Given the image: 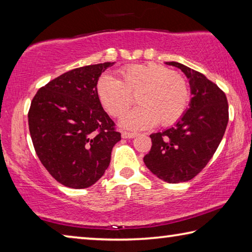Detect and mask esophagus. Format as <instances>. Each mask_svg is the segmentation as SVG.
Segmentation results:
<instances>
[{
  "label": "esophagus",
  "mask_w": 252,
  "mask_h": 252,
  "mask_svg": "<svg viewBox=\"0 0 252 252\" xmlns=\"http://www.w3.org/2000/svg\"><path fill=\"white\" fill-rule=\"evenodd\" d=\"M122 138L123 139H132L134 138V136H136V133H133V132H126V131H123L122 133Z\"/></svg>",
  "instance_id": "esophagus-1"
}]
</instances>
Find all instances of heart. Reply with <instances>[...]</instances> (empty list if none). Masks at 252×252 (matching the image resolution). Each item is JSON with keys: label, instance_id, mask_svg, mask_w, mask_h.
<instances>
[{"label": "heart", "instance_id": "b5f03b06", "mask_svg": "<svg viewBox=\"0 0 252 252\" xmlns=\"http://www.w3.org/2000/svg\"><path fill=\"white\" fill-rule=\"evenodd\" d=\"M138 108L121 119L125 129L143 130L156 126H170L185 114L189 103L186 79L167 66L157 63L132 64L120 71V80L104 74L96 82V95L103 109L120 118L136 94Z\"/></svg>", "mask_w": 252, "mask_h": 252}]
</instances>
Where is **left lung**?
I'll list each match as a JSON object with an SVG mask.
<instances>
[{
	"instance_id": "obj_1",
	"label": "left lung",
	"mask_w": 252,
	"mask_h": 252,
	"mask_svg": "<svg viewBox=\"0 0 252 252\" xmlns=\"http://www.w3.org/2000/svg\"><path fill=\"white\" fill-rule=\"evenodd\" d=\"M165 64L185 73L192 97L171 127L150 135L152 147L143 161L161 180L179 183L194 178L215 155L228 125L229 108L224 93L202 73L179 62Z\"/></svg>"
}]
</instances>
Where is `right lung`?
<instances>
[{
	"instance_id": "obj_1",
	"label": "right lung",
	"mask_w": 252,
	"mask_h": 252,
	"mask_svg": "<svg viewBox=\"0 0 252 252\" xmlns=\"http://www.w3.org/2000/svg\"><path fill=\"white\" fill-rule=\"evenodd\" d=\"M114 62L71 70L36 92L29 129L42 164L72 189L91 187L103 176L121 133L102 108L96 82Z\"/></svg>"
}]
</instances>
